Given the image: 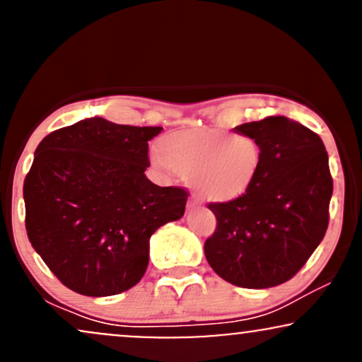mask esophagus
I'll return each instance as SVG.
<instances>
[{"instance_id": "1", "label": "esophagus", "mask_w": 362, "mask_h": 362, "mask_svg": "<svg viewBox=\"0 0 362 362\" xmlns=\"http://www.w3.org/2000/svg\"><path fill=\"white\" fill-rule=\"evenodd\" d=\"M198 205H199V199L197 197H191L188 199V208H194V206H198Z\"/></svg>"}]
</instances>
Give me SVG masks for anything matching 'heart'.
<instances>
[{
	"label": "heart",
	"mask_w": 362,
	"mask_h": 362,
	"mask_svg": "<svg viewBox=\"0 0 362 362\" xmlns=\"http://www.w3.org/2000/svg\"><path fill=\"white\" fill-rule=\"evenodd\" d=\"M152 160L159 168L189 174V185L208 202H230L252 188L261 174L264 151L249 134L205 129L165 137Z\"/></svg>",
	"instance_id": "heart-1"
}]
</instances>
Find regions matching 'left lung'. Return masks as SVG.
Returning a JSON list of instances; mask_svg holds the SVG:
<instances>
[{"label": "left lung", "instance_id": "left-lung-1", "mask_svg": "<svg viewBox=\"0 0 362 362\" xmlns=\"http://www.w3.org/2000/svg\"><path fill=\"white\" fill-rule=\"evenodd\" d=\"M235 132L261 142L264 163L247 193L208 203L216 228L205 256L235 286H278L305 266L329 227V154L315 132L286 117L244 123Z\"/></svg>", "mask_w": 362, "mask_h": 362}]
</instances>
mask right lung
<instances>
[{"mask_svg":"<svg viewBox=\"0 0 362 362\" xmlns=\"http://www.w3.org/2000/svg\"><path fill=\"white\" fill-rule=\"evenodd\" d=\"M163 127L95 117L38 144L23 182L28 240L69 290L112 296L148 264V239L185 215L188 191L148 181V140Z\"/></svg>","mask_w":362,"mask_h":362,"instance_id":"add662e5","label":"right lung"}]
</instances>
